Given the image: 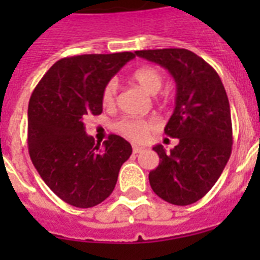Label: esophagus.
<instances>
[{
    "instance_id": "esophagus-1",
    "label": "esophagus",
    "mask_w": 260,
    "mask_h": 260,
    "mask_svg": "<svg viewBox=\"0 0 260 260\" xmlns=\"http://www.w3.org/2000/svg\"><path fill=\"white\" fill-rule=\"evenodd\" d=\"M132 150H134V153H142L145 152V147L139 146V145H134V146H132Z\"/></svg>"
}]
</instances>
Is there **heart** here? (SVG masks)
Returning a JSON list of instances; mask_svg holds the SVG:
<instances>
[{
	"instance_id": "b5f03b06",
	"label": "heart",
	"mask_w": 260,
	"mask_h": 260,
	"mask_svg": "<svg viewBox=\"0 0 260 260\" xmlns=\"http://www.w3.org/2000/svg\"><path fill=\"white\" fill-rule=\"evenodd\" d=\"M132 78L138 85L141 86L143 90L149 94H156L163 87V74L156 68L152 67H145L136 71L132 75ZM117 91H118V83L117 80H108L107 85L104 86L102 91V103L104 107H113L117 99ZM113 128L119 135L128 138L131 141H141L143 139L149 131L154 128V121L153 119L145 118H121L115 121L113 124Z\"/></svg>"
}]
</instances>
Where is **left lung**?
<instances>
[{
	"label": "left lung",
	"mask_w": 260,
	"mask_h": 260,
	"mask_svg": "<svg viewBox=\"0 0 260 260\" xmlns=\"http://www.w3.org/2000/svg\"><path fill=\"white\" fill-rule=\"evenodd\" d=\"M138 57L169 71L177 85L174 113L164 128L180 143L166 153L150 171L149 182L163 201L186 206L212 189L229 161L233 146L231 113L225 89L217 72L185 48L135 51Z\"/></svg>",
	"instance_id": "left-lung-1"
}]
</instances>
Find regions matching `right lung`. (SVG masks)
Segmentation results:
<instances>
[{
  "label": "right lung",
  "mask_w": 260,
  "mask_h": 260,
  "mask_svg": "<svg viewBox=\"0 0 260 260\" xmlns=\"http://www.w3.org/2000/svg\"><path fill=\"white\" fill-rule=\"evenodd\" d=\"M136 53L85 54L57 61L31 93L27 143L31 163L55 195L75 207H93L115 188L132 154L118 135L94 143L83 119L103 111L102 91Z\"/></svg>",
  "instance_id": "1"
}]
</instances>
